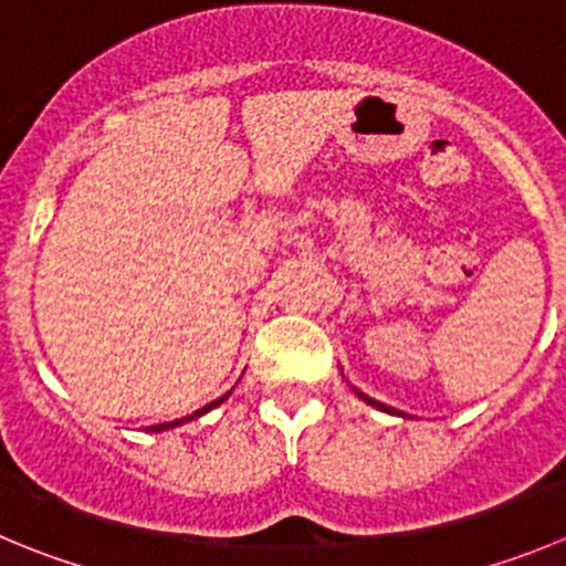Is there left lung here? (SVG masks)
<instances>
[{
    "label": "left lung",
    "instance_id": "left-lung-1",
    "mask_svg": "<svg viewBox=\"0 0 566 566\" xmlns=\"http://www.w3.org/2000/svg\"><path fill=\"white\" fill-rule=\"evenodd\" d=\"M356 395H359L361 400H367V403L370 406H376V409H381V411H389V415H395V409H389V406H384V403H378V400H373V398H367V395H361L359 389H356Z\"/></svg>",
    "mask_w": 566,
    "mask_h": 566
}]
</instances>
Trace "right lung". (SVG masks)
Wrapping results in <instances>:
<instances>
[{
    "label": "right lung",
    "mask_w": 566,
    "mask_h": 566,
    "mask_svg": "<svg viewBox=\"0 0 566 566\" xmlns=\"http://www.w3.org/2000/svg\"><path fill=\"white\" fill-rule=\"evenodd\" d=\"M229 395L232 392H227V395H221V398L218 400H212V403H207L205 409H199V411H193V415H188V417H179V420H174V422H160V426H151L149 431H166V429H174V426H182V422H188V420H193V417H201V415H207V411L210 409H216V406H221L223 400L229 398Z\"/></svg>",
    "instance_id": "right-lung-1"
}]
</instances>
